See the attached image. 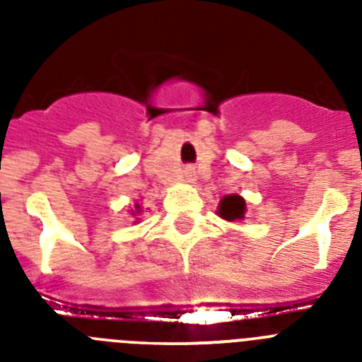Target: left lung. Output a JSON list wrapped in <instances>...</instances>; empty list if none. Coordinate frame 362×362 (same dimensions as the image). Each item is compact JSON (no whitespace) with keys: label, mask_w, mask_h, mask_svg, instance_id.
Segmentation results:
<instances>
[{"label":"left lung","mask_w":362,"mask_h":362,"mask_svg":"<svg viewBox=\"0 0 362 362\" xmlns=\"http://www.w3.org/2000/svg\"><path fill=\"white\" fill-rule=\"evenodd\" d=\"M246 212V203L241 196H225L221 199L219 209H217V214L219 217L226 221H235V219H245Z\"/></svg>","instance_id":"1"}]
</instances>
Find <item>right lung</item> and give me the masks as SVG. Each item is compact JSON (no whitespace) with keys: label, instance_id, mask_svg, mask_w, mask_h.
<instances>
[{"label":"right lung","instance_id":"right-lung-1","mask_svg":"<svg viewBox=\"0 0 362 362\" xmlns=\"http://www.w3.org/2000/svg\"><path fill=\"white\" fill-rule=\"evenodd\" d=\"M137 212H141V209H139V204H136V212H134V210H132V216H136Z\"/></svg>","mask_w":362,"mask_h":362}]
</instances>
